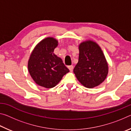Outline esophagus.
Listing matches in <instances>:
<instances>
[{
  "label": "esophagus",
  "instance_id": "obj_1",
  "mask_svg": "<svg viewBox=\"0 0 131 131\" xmlns=\"http://www.w3.org/2000/svg\"><path fill=\"white\" fill-rule=\"evenodd\" d=\"M68 69H69L70 72H72L73 70V65H70V66H68Z\"/></svg>",
  "mask_w": 131,
  "mask_h": 131
}]
</instances>
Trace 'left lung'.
Wrapping results in <instances>:
<instances>
[{
	"label": "left lung",
	"mask_w": 131,
	"mask_h": 131,
	"mask_svg": "<svg viewBox=\"0 0 131 131\" xmlns=\"http://www.w3.org/2000/svg\"><path fill=\"white\" fill-rule=\"evenodd\" d=\"M74 73L84 87L92 88L105 80L108 73L107 61L100 47L92 41H86L79 46V62Z\"/></svg>",
	"instance_id": "8db88e82"
}]
</instances>
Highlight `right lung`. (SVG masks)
<instances>
[{
	"label": "right lung",
	"mask_w": 131,
	"mask_h": 131,
	"mask_svg": "<svg viewBox=\"0 0 131 131\" xmlns=\"http://www.w3.org/2000/svg\"><path fill=\"white\" fill-rule=\"evenodd\" d=\"M58 41L47 37L37 44L28 61V70L37 84L46 88L54 87L69 70L54 54Z\"/></svg>",
	"instance_id": "right-lung-1"
}]
</instances>
